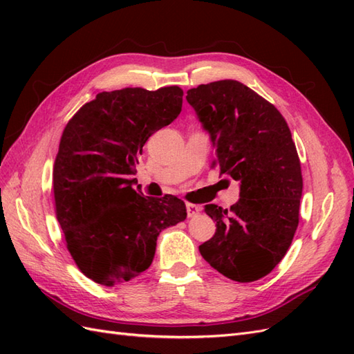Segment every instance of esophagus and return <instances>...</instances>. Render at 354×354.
<instances>
[{"instance_id":"1","label":"esophagus","mask_w":354,"mask_h":354,"mask_svg":"<svg viewBox=\"0 0 354 354\" xmlns=\"http://www.w3.org/2000/svg\"><path fill=\"white\" fill-rule=\"evenodd\" d=\"M186 209H187V216L189 217H195V216H198L199 214V211H201V208L198 207V205H195V203H186Z\"/></svg>"}]
</instances>
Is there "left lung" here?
<instances>
[{"label": "left lung", "mask_w": 354, "mask_h": 354, "mask_svg": "<svg viewBox=\"0 0 354 354\" xmlns=\"http://www.w3.org/2000/svg\"><path fill=\"white\" fill-rule=\"evenodd\" d=\"M186 100L209 134L220 174L239 181L230 209L205 205L217 230L201 255L232 281H259L283 259L298 226L303 177L291 131L273 104L239 81L202 84Z\"/></svg>", "instance_id": "obj_1"}]
</instances>
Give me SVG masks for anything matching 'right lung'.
<instances>
[{
	"label": "right lung",
	"mask_w": 354,
	"mask_h": 354,
	"mask_svg": "<svg viewBox=\"0 0 354 354\" xmlns=\"http://www.w3.org/2000/svg\"><path fill=\"white\" fill-rule=\"evenodd\" d=\"M177 85L103 91L65 127L53 169L56 214L80 270L100 285L127 282L152 264L159 233L186 220L185 202L134 189L137 155L181 111Z\"/></svg>",
	"instance_id": "add662e5"
}]
</instances>
